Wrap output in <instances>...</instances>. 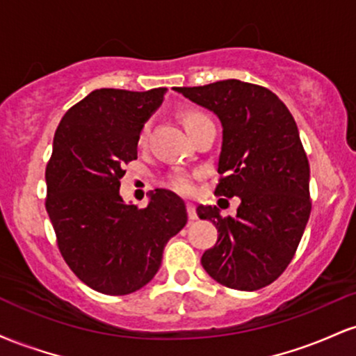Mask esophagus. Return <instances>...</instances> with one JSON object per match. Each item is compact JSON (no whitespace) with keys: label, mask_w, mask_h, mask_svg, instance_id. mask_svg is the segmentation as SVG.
<instances>
[{"label":"esophagus","mask_w":356,"mask_h":356,"mask_svg":"<svg viewBox=\"0 0 356 356\" xmlns=\"http://www.w3.org/2000/svg\"><path fill=\"white\" fill-rule=\"evenodd\" d=\"M187 216H189V220L197 219V212H195V207L192 204H187Z\"/></svg>","instance_id":"1"}]
</instances>
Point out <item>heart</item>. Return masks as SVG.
I'll return each instance as SVG.
<instances>
[{
  "mask_svg": "<svg viewBox=\"0 0 356 356\" xmlns=\"http://www.w3.org/2000/svg\"><path fill=\"white\" fill-rule=\"evenodd\" d=\"M177 118L189 136H192V134H194L201 125L211 122V118L207 117L206 113L201 112V110H197V108H192V107H186V108L179 110ZM147 137H149V125L144 124L140 127V130H138V136H137V145L140 147V149H144V147L147 145ZM167 184H169L170 189L179 192V194L189 195L194 192V184H192L191 175H187V174L175 172L170 175Z\"/></svg>",
  "mask_w": 356,
  "mask_h": 356,
  "instance_id": "1",
  "label": "heart"
}]
</instances>
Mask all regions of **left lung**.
Instances as JSON below:
<instances>
[{
  "label": "left lung",
  "instance_id": "obj_1",
  "mask_svg": "<svg viewBox=\"0 0 356 356\" xmlns=\"http://www.w3.org/2000/svg\"><path fill=\"white\" fill-rule=\"evenodd\" d=\"M222 124L214 194L238 195L236 218L199 206L219 236L201 257L220 284L256 291L277 280L295 256L309 212V164L295 118L271 90L241 80L174 87Z\"/></svg>",
  "mask_w": 356,
  "mask_h": 356
}]
</instances>
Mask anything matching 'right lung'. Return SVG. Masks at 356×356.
<instances>
[{"mask_svg": "<svg viewBox=\"0 0 356 356\" xmlns=\"http://www.w3.org/2000/svg\"><path fill=\"white\" fill-rule=\"evenodd\" d=\"M167 88L93 90L67 110L44 170L48 216L65 263L104 295H129L161 268L162 252L186 226L181 197L155 189L137 209L118 194L124 167L137 159L140 127Z\"/></svg>", "mask_w": 356, "mask_h": 356, "instance_id": "1", "label": "right lung"}]
</instances>
